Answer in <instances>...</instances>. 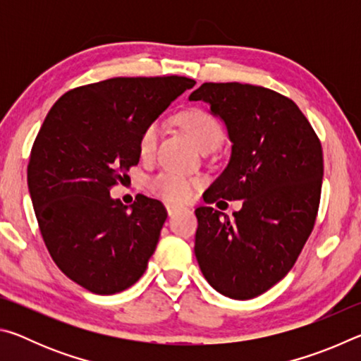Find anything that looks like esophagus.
<instances>
[{
    "instance_id": "esophagus-1",
    "label": "esophagus",
    "mask_w": 361,
    "mask_h": 361,
    "mask_svg": "<svg viewBox=\"0 0 361 361\" xmlns=\"http://www.w3.org/2000/svg\"><path fill=\"white\" fill-rule=\"evenodd\" d=\"M166 209H167V213H169V216H173L176 212H178V207L176 205H173V204H167L166 205Z\"/></svg>"
}]
</instances>
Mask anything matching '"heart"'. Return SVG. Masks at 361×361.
<instances>
[{
	"instance_id": "1",
	"label": "heart",
	"mask_w": 361,
	"mask_h": 361,
	"mask_svg": "<svg viewBox=\"0 0 361 361\" xmlns=\"http://www.w3.org/2000/svg\"><path fill=\"white\" fill-rule=\"evenodd\" d=\"M181 126L186 130L189 138L194 145L202 151L207 148H218L223 142V127L213 118L210 113L204 109L194 108L181 114ZM159 138V124L151 122L143 129L138 140V152L143 157L151 156L156 149ZM197 186V180L188 178V176L176 172H162L152 176L149 181L151 191L159 197L172 204H186L192 199L194 189Z\"/></svg>"
}]
</instances>
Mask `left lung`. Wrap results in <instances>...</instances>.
Instances as JSON below:
<instances>
[{"label":"left lung","mask_w":361,"mask_h":361,"mask_svg":"<svg viewBox=\"0 0 361 361\" xmlns=\"http://www.w3.org/2000/svg\"><path fill=\"white\" fill-rule=\"evenodd\" d=\"M189 100L209 103L232 143L205 204L243 200L232 219L213 207L195 209V258L218 293L252 299L290 272L314 229L323 180L320 140L295 102L259 85L205 82Z\"/></svg>","instance_id":"1"}]
</instances>
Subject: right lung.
<instances>
[{
    "mask_svg": "<svg viewBox=\"0 0 361 361\" xmlns=\"http://www.w3.org/2000/svg\"><path fill=\"white\" fill-rule=\"evenodd\" d=\"M194 84L106 79L60 97L42 122L27 170L35 215L60 271L95 295L129 288L154 253L166 209L143 194L124 205L109 189L138 164L145 127Z\"/></svg>",
    "mask_w": 361,
    "mask_h": 361,
    "instance_id": "add662e5",
    "label": "right lung"
}]
</instances>
